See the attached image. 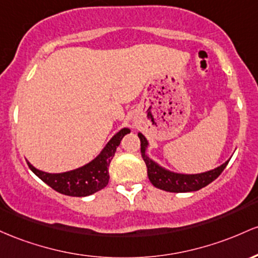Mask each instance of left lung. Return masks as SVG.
<instances>
[{
    "mask_svg": "<svg viewBox=\"0 0 258 258\" xmlns=\"http://www.w3.org/2000/svg\"><path fill=\"white\" fill-rule=\"evenodd\" d=\"M138 137L140 138L141 141V156L145 161L147 167V175H149L150 181H151L153 186L157 189L164 190V191L169 192H190V191H198L202 187L207 186L208 184L216 180L221 173L227 167V162L221 164L219 167L215 169L207 170L204 173H198V174H183V173H175L172 170L166 169V168L161 167L160 164L152 161L149 156L146 155L147 146H149V141L144 137L141 133H139Z\"/></svg>",
    "mask_w": 258,
    "mask_h": 258,
    "instance_id": "8db88e82",
    "label": "left lung"
}]
</instances>
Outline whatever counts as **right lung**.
<instances>
[{
  "label": "right lung",
  "mask_w": 258,
  "mask_h": 258,
  "mask_svg": "<svg viewBox=\"0 0 258 258\" xmlns=\"http://www.w3.org/2000/svg\"><path fill=\"white\" fill-rule=\"evenodd\" d=\"M128 133H130L128 128L120 129L107 143L96 158L77 169L63 173H47L36 169L30 162H28V166L43 183L63 195L75 196V198L92 195L102 190L108 184L109 163L113 158L115 150L119 146L121 139Z\"/></svg>",
  "instance_id": "1"
}]
</instances>
